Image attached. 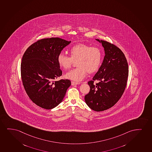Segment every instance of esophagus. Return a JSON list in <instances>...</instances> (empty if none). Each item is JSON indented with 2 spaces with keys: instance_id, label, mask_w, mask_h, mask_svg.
<instances>
[{
  "instance_id": "esophagus-1",
  "label": "esophagus",
  "mask_w": 152,
  "mask_h": 152,
  "mask_svg": "<svg viewBox=\"0 0 152 152\" xmlns=\"http://www.w3.org/2000/svg\"><path fill=\"white\" fill-rule=\"evenodd\" d=\"M79 83H80L75 82V81H72V82H71V85H72V86H74V85H79Z\"/></svg>"
}]
</instances>
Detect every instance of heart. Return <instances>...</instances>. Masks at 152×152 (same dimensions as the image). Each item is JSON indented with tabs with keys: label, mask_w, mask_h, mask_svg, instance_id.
I'll list each match as a JSON object with an SVG mask.
<instances>
[{
	"label": "heart",
	"mask_w": 152,
	"mask_h": 152,
	"mask_svg": "<svg viewBox=\"0 0 152 152\" xmlns=\"http://www.w3.org/2000/svg\"><path fill=\"white\" fill-rule=\"evenodd\" d=\"M69 56L60 53L57 57V62L60 67L69 69L76 61L77 67L65 75V78L74 81H81L85 78L88 72L95 73L101 65L103 53L97 47L86 44L79 43L73 46L69 49Z\"/></svg>",
	"instance_id": "b5f03b06"
}]
</instances>
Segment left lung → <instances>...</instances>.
Instances as JSON below:
<instances>
[{
    "instance_id": "1",
    "label": "left lung",
    "mask_w": 152,
    "mask_h": 152,
    "mask_svg": "<svg viewBox=\"0 0 152 152\" xmlns=\"http://www.w3.org/2000/svg\"><path fill=\"white\" fill-rule=\"evenodd\" d=\"M104 59L99 71L88 83L90 90L85 96L87 105L95 111H103L113 106L122 96L127 85L128 65L124 54L113 44L103 40ZM99 81L95 84L94 81Z\"/></svg>"
}]
</instances>
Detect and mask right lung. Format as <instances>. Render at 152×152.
I'll return each instance as SVG.
<instances>
[{"label":"right lung","mask_w":152,"mask_h":152,"mask_svg":"<svg viewBox=\"0 0 152 152\" xmlns=\"http://www.w3.org/2000/svg\"><path fill=\"white\" fill-rule=\"evenodd\" d=\"M70 43L59 38L39 39L23 56L20 73L24 89L30 99L42 108L58 106L71 85L69 79L55 80L62 74L58 56Z\"/></svg>","instance_id":"right-lung-1"}]
</instances>
